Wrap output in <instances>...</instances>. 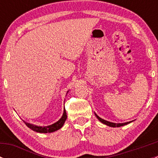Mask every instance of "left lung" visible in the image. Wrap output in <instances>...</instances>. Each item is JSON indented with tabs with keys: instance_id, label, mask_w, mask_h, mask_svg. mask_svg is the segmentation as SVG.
<instances>
[{
	"instance_id": "left-lung-1",
	"label": "left lung",
	"mask_w": 158,
	"mask_h": 158,
	"mask_svg": "<svg viewBox=\"0 0 158 158\" xmlns=\"http://www.w3.org/2000/svg\"><path fill=\"white\" fill-rule=\"evenodd\" d=\"M95 116H96L97 118H98V120H99L100 122H102V123H103V124H104V125H108V126H109V127H113V128H115V127H121V126H124V125H128V124L131 123V122H133V121H131V122H125V123H113V122H108V121L105 120V119L101 118H100L99 116L98 115V114H95Z\"/></svg>"
}]
</instances>
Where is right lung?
<instances>
[{
	"mask_svg": "<svg viewBox=\"0 0 158 158\" xmlns=\"http://www.w3.org/2000/svg\"><path fill=\"white\" fill-rule=\"evenodd\" d=\"M68 92H69V91H68ZM66 118H67V114H66V109H64V110H63V115L60 118V120L57 121L56 122H55V123L52 124V125H48V126H37V125H32V124L27 123V122H24V121H23V122L26 124V125L28 128L32 129V130L36 132H39V133H52V132H54L56 131L61 128L63 126V125H64Z\"/></svg>",
	"mask_w": 158,
	"mask_h": 158,
	"instance_id": "right-lung-1",
	"label": "right lung"
}]
</instances>
